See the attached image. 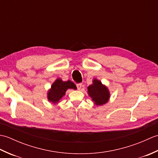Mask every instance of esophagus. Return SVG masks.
<instances>
[{"label": "esophagus", "instance_id": "1", "mask_svg": "<svg viewBox=\"0 0 158 158\" xmlns=\"http://www.w3.org/2000/svg\"><path fill=\"white\" fill-rule=\"evenodd\" d=\"M76 85H77V89H78L79 90V89H81V86H82V84H81V83H77V84Z\"/></svg>", "mask_w": 158, "mask_h": 158}]
</instances>
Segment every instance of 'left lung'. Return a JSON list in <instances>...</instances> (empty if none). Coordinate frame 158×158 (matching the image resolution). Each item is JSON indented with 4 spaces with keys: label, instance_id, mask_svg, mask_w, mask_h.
<instances>
[{
    "label": "left lung",
    "instance_id": "1",
    "mask_svg": "<svg viewBox=\"0 0 158 158\" xmlns=\"http://www.w3.org/2000/svg\"><path fill=\"white\" fill-rule=\"evenodd\" d=\"M88 93L96 105H105L110 98L108 88L96 79H94L92 84L88 87Z\"/></svg>",
    "mask_w": 158,
    "mask_h": 158
}]
</instances>
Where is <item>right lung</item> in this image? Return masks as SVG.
<instances>
[{
    "mask_svg": "<svg viewBox=\"0 0 158 158\" xmlns=\"http://www.w3.org/2000/svg\"><path fill=\"white\" fill-rule=\"evenodd\" d=\"M68 89H76L77 87L75 83L72 81H63L61 79H57L53 82L51 89L48 91V100L53 104H57L63 96L65 95L66 91Z\"/></svg>",
    "mask_w": 158,
    "mask_h": 158,
    "instance_id": "1",
    "label": "right lung"
}]
</instances>
